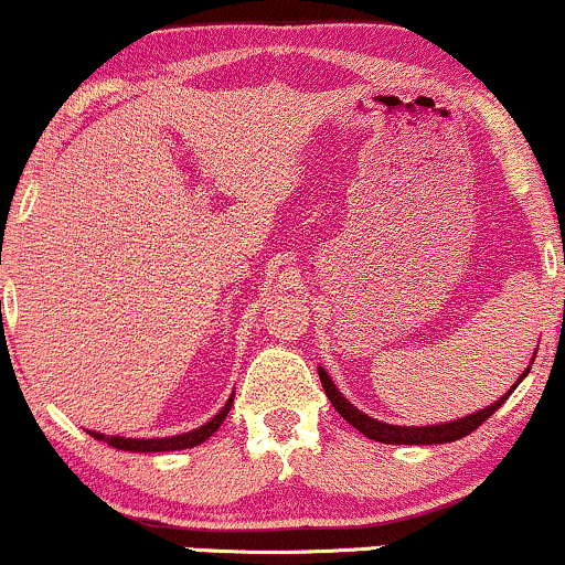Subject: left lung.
<instances>
[{
  "mask_svg": "<svg viewBox=\"0 0 565 565\" xmlns=\"http://www.w3.org/2000/svg\"><path fill=\"white\" fill-rule=\"evenodd\" d=\"M534 356H537V351H534ZM534 356H532V364H534ZM532 364L524 369V374H521L519 382L526 377ZM319 380H322L327 398H330V403L335 406L338 414L343 416V419L351 424V427H356L361 435L369 437V440L385 443V445H443V443L461 440V437L471 435V431H475L479 424L490 419V416L495 414V411L508 401V395H511L513 390L519 387V382H516V385L508 390L505 395H500V398L492 403V406H487L482 411H475V414L463 416V419H452V422H445V424H427V427H401V424H387V422L372 419V416L364 414V411H359L351 401L345 398L343 393H340V390L335 387V382H332V377L324 372L322 366H319Z\"/></svg>",
  "mask_w": 565,
  "mask_h": 565,
  "instance_id": "obj_1",
  "label": "left lung"
}]
</instances>
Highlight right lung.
I'll list each match as a JSON object with an SVG mask.
<instances>
[{"instance_id":"right-lung-1","label":"right lung","mask_w":565,"mask_h":565,"mask_svg":"<svg viewBox=\"0 0 565 565\" xmlns=\"http://www.w3.org/2000/svg\"><path fill=\"white\" fill-rule=\"evenodd\" d=\"M235 395V393H233ZM233 395H230L225 406L220 408L217 416H212L206 424L201 427L183 431V435H172V437H120V435H104V431H94L88 429V435H94L96 440L113 445L117 450H130V452H164V450H185V448H196L209 437L214 435L225 422V416L230 414V406H233Z\"/></svg>"}]
</instances>
